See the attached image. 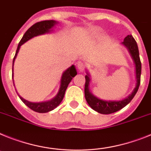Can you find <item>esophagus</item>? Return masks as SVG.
<instances>
[{
  "label": "esophagus",
  "mask_w": 151,
  "mask_h": 151,
  "mask_svg": "<svg viewBox=\"0 0 151 151\" xmlns=\"http://www.w3.org/2000/svg\"><path fill=\"white\" fill-rule=\"evenodd\" d=\"M77 68H78V70L79 71H83L84 70V68H85V64L83 62V61H78L77 62Z\"/></svg>",
  "instance_id": "obj_1"
}]
</instances>
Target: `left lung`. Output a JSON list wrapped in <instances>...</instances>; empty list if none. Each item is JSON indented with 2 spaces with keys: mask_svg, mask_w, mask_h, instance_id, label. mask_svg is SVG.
Returning a JSON list of instances; mask_svg holds the SVG:
<instances>
[{
  "mask_svg": "<svg viewBox=\"0 0 151 151\" xmlns=\"http://www.w3.org/2000/svg\"><path fill=\"white\" fill-rule=\"evenodd\" d=\"M124 46L128 48V52L130 53L133 59L134 63L135 65V75H136V86L132 91V93L128 96V97L122 100L119 101H106L103 100L99 98L96 97L95 96L90 93L89 85H90V74L86 72V75L85 76V88H84V94L85 99L86 102L89 104L90 107L93 110L96 111L97 112L101 114H111L113 112H117L119 110L124 108L125 106L130 103L134 96H135L136 93L137 92L141 83V63L139 57V51L138 47L136 41L133 38L132 35H128L124 38V42H122Z\"/></svg>",
  "mask_w": 151,
  "mask_h": 151,
  "instance_id": "obj_1",
  "label": "left lung"
}]
</instances>
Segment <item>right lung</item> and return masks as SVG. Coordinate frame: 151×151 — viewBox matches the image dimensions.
<instances>
[{
    "label": "right lung",
    "mask_w": 151,
    "mask_h": 151,
    "mask_svg": "<svg viewBox=\"0 0 151 151\" xmlns=\"http://www.w3.org/2000/svg\"><path fill=\"white\" fill-rule=\"evenodd\" d=\"M58 23L55 20H44L41 22H38L32 25V27H30L27 32H25L23 35V38L21 39L20 42L18 45L17 51H16L15 56L14 58V61H13V68H12V78L14 77V64L18 52L19 50V48L23 44H24L26 42L29 40L30 39L35 37V36H39V35H42V34L48 33L52 31V29ZM77 75V70L74 67V65H72L70 68H68L62 74L61 78V84H60V88L58 90V93L57 95L52 99L51 100L45 101V102H41V103H32V102H29L23 98H22L20 96H19V98L23 103L27 105V106L35 112H39V113H45V112H50L61 103L64 96H65V91L67 90L68 84L70 83L73 77Z\"/></svg>",
    "instance_id": "obj_1"
}]
</instances>
